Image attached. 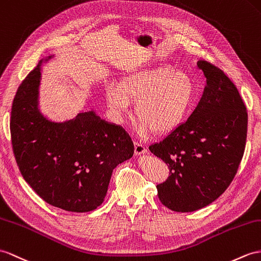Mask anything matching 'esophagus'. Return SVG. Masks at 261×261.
Segmentation results:
<instances>
[{
	"label": "esophagus",
	"instance_id": "1",
	"mask_svg": "<svg viewBox=\"0 0 261 261\" xmlns=\"http://www.w3.org/2000/svg\"><path fill=\"white\" fill-rule=\"evenodd\" d=\"M146 152H147V148H146L143 144L135 143V155L136 156H141L143 154H146Z\"/></svg>",
	"mask_w": 261,
	"mask_h": 261
}]
</instances>
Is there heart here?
<instances>
[{
    "instance_id": "b5f03b06",
    "label": "heart",
    "mask_w": 261,
    "mask_h": 261,
    "mask_svg": "<svg viewBox=\"0 0 261 261\" xmlns=\"http://www.w3.org/2000/svg\"><path fill=\"white\" fill-rule=\"evenodd\" d=\"M195 95L193 79L173 65L130 73L105 91L107 104L119 119L128 112L129 100L135 101L136 128L143 136L151 130L156 135H166L179 127L192 109Z\"/></svg>"
}]
</instances>
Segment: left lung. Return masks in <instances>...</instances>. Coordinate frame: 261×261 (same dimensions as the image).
Segmentation results:
<instances>
[{"label":"left lung","instance_id":"left-lung-1","mask_svg":"<svg viewBox=\"0 0 261 261\" xmlns=\"http://www.w3.org/2000/svg\"><path fill=\"white\" fill-rule=\"evenodd\" d=\"M197 65L207 85L185 123L149 150L168 165L170 175L157 185L158 198L177 213L198 211L228 188L244 156L248 115L230 79L206 61Z\"/></svg>","mask_w":261,"mask_h":261}]
</instances>
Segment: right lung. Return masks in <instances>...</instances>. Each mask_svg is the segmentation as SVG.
<instances>
[{"label": "right lung", "instance_id": "obj_1", "mask_svg": "<svg viewBox=\"0 0 261 261\" xmlns=\"http://www.w3.org/2000/svg\"><path fill=\"white\" fill-rule=\"evenodd\" d=\"M42 59L25 79L12 105L11 136L23 178L43 200L73 213L96 209L104 201L112 173L134 154L123 127L94 110L53 122L40 110Z\"/></svg>", "mask_w": 261, "mask_h": 261}]
</instances>
